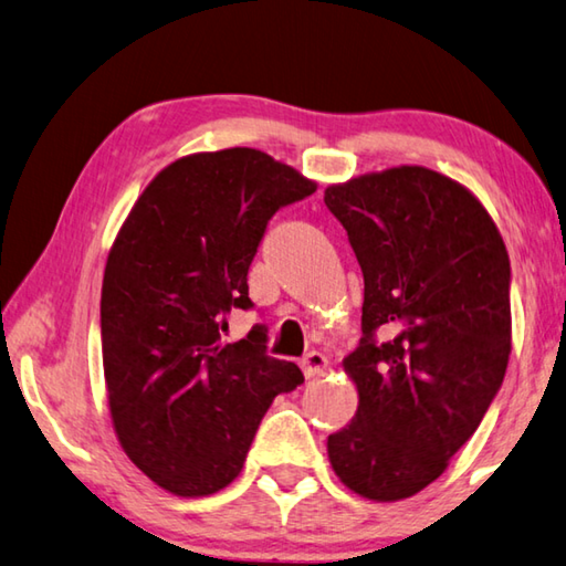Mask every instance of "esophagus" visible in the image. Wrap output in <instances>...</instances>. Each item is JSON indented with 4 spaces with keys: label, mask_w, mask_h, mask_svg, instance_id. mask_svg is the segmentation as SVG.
I'll return each mask as SVG.
<instances>
[{
    "label": "esophagus",
    "mask_w": 566,
    "mask_h": 566,
    "mask_svg": "<svg viewBox=\"0 0 566 566\" xmlns=\"http://www.w3.org/2000/svg\"><path fill=\"white\" fill-rule=\"evenodd\" d=\"M300 366H302V371H304V376H306V378H316V376H324L328 361H326V356H324V354L310 352V354H306V356L302 358Z\"/></svg>",
    "instance_id": "esophagus-1"
}]
</instances>
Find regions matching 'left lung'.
I'll return each instance as SVG.
<instances>
[{"mask_svg":"<svg viewBox=\"0 0 566 566\" xmlns=\"http://www.w3.org/2000/svg\"><path fill=\"white\" fill-rule=\"evenodd\" d=\"M364 274L361 342L344 368L352 423L326 440L346 488L378 502L443 475L495 400L510 361V256L472 195L403 166L324 192Z\"/></svg>","mask_w":566,"mask_h":566,"instance_id":"8db88e82","label":"left lung"}]
</instances>
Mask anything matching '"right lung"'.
<instances>
[{
	"mask_svg": "<svg viewBox=\"0 0 566 566\" xmlns=\"http://www.w3.org/2000/svg\"><path fill=\"white\" fill-rule=\"evenodd\" d=\"M316 190L254 148L180 158L160 170L106 262L101 344L113 428L126 455L180 497L240 475L274 396L304 381L266 354V326L222 344L252 310L248 272L276 210Z\"/></svg>",
	"mask_w": 566,
	"mask_h": 566,
	"instance_id": "1",
	"label": "right lung"
}]
</instances>
